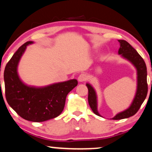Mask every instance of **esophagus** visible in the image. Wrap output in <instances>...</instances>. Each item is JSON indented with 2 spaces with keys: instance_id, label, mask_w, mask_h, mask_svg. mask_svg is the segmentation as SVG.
<instances>
[{
  "instance_id": "esophagus-1",
  "label": "esophagus",
  "mask_w": 152,
  "mask_h": 152,
  "mask_svg": "<svg viewBox=\"0 0 152 152\" xmlns=\"http://www.w3.org/2000/svg\"><path fill=\"white\" fill-rule=\"evenodd\" d=\"M88 76L86 74H81L79 75V76L78 77V80L79 82H83V81H85L87 79Z\"/></svg>"
}]
</instances>
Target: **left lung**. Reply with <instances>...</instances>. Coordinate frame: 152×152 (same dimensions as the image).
Instances as JSON below:
<instances>
[{"mask_svg":"<svg viewBox=\"0 0 152 152\" xmlns=\"http://www.w3.org/2000/svg\"><path fill=\"white\" fill-rule=\"evenodd\" d=\"M118 42H120V45L118 50V54L121 55L122 58H125L132 63V64L137 69V84L136 94L130 106L125 110L118 113L114 118H112L113 120H122V119L128 118L136 114L145 100L148 92L147 81V71L144 59L138 54V52L125 40H118ZM86 86L88 89V100L89 105L95 114L100 116L98 111V101H97L96 91L90 83H87Z\"/></svg>","mask_w":152,"mask_h":152,"instance_id":"obj_1","label":"left lung"}]
</instances>
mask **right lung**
Instances as JSON below:
<instances>
[{"instance_id":"right-lung-1","label":"right lung","mask_w":152,"mask_h":152,"mask_svg":"<svg viewBox=\"0 0 152 152\" xmlns=\"http://www.w3.org/2000/svg\"><path fill=\"white\" fill-rule=\"evenodd\" d=\"M31 44L33 42H27L22 45L5 66V98L9 105L21 118L39 122L56 118L61 114L66 96L77 86L78 81L71 79L44 87L24 83L18 75V66L27 46Z\"/></svg>"}]
</instances>
